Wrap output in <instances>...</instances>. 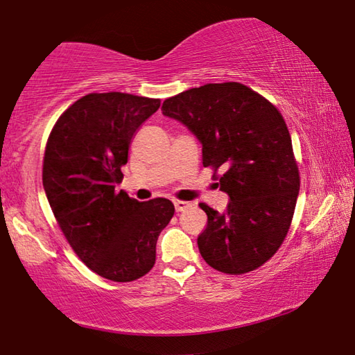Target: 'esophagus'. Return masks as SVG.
<instances>
[{
	"label": "esophagus",
	"instance_id": "obj_1",
	"mask_svg": "<svg viewBox=\"0 0 355 355\" xmlns=\"http://www.w3.org/2000/svg\"><path fill=\"white\" fill-rule=\"evenodd\" d=\"M189 207L187 202H182V200H174V208H176V211H184L186 208Z\"/></svg>",
	"mask_w": 355,
	"mask_h": 355
}]
</instances>
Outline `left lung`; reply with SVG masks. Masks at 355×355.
<instances>
[{
    "label": "left lung",
    "mask_w": 355,
    "mask_h": 355,
    "mask_svg": "<svg viewBox=\"0 0 355 355\" xmlns=\"http://www.w3.org/2000/svg\"><path fill=\"white\" fill-rule=\"evenodd\" d=\"M162 111L196 135L203 166L221 169L220 189L230 196L225 213L200 203L208 218L197 239L203 260L227 275L259 268L283 244L300 187L283 116L239 82L186 90Z\"/></svg>",
    "instance_id": "1"
}]
</instances>
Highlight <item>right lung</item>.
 <instances>
[{
    "label": "right lung",
    "instance_id": "1",
    "mask_svg": "<svg viewBox=\"0 0 355 355\" xmlns=\"http://www.w3.org/2000/svg\"><path fill=\"white\" fill-rule=\"evenodd\" d=\"M158 108V98L89 94L60 116L46 142L43 189L53 215L77 257L116 283L153 268L158 236L174 215L168 198L139 202L114 191L135 130Z\"/></svg>",
    "mask_w": 355,
    "mask_h": 355
}]
</instances>
